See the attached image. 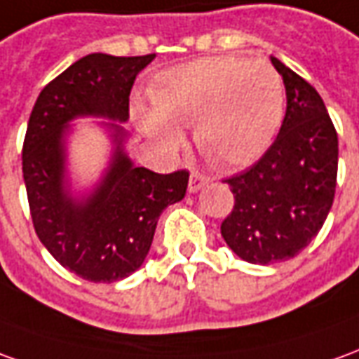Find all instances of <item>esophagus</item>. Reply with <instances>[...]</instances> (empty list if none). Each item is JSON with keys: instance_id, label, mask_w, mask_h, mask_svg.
Wrapping results in <instances>:
<instances>
[{"instance_id": "obj_1", "label": "esophagus", "mask_w": 359, "mask_h": 359, "mask_svg": "<svg viewBox=\"0 0 359 359\" xmlns=\"http://www.w3.org/2000/svg\"><path fill=\"white\" fill-rule=\"evenodd\" d=\"M208 184V177L201 172H191L189 175V193H197L201 187H205Z\"/></svg>"}]
</instances>
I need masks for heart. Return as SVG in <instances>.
Here are the masks:
<instances>
[{"mask_svg":"<svg viewBox=\"0 0 359 359\" xmlns=\"http://www.w3.org/2000/svg\"><path fill=\"white\" fill-rule=\"evenodd\" d=\"M152 108L137 121L154 143L177 149V129L193 127L199 152L218 168L245 166L273 143L284 116V85L271 63L205 57L162 73Z\"/></svg>","mask_w":359,"mask_h":359,"instance_id":"1","label":"heart"}]
</instances>
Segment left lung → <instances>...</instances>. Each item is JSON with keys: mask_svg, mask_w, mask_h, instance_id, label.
<instances>
[{"mask_svg": "<svg viewBox=\"0 0 359 359\" xmlns=\"http://www.w3.org/2000/svg\"><path fill=\"white\" fill-rule=\"evenodd\" d=\"M286 86L278 137L253 166L226 177L233 208L220 233L253 265L288 261L309 245L327 220L338 172V135L313 86L271 57Z\"/></svg>", "mask_w": 359, "mask_h": 359, "instance_id": "1", "label": "left lung"}]
</instances>
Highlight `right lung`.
<instances>
[{
  "label": "right lung",
  "instance_id": "right-lung-1",
  "mask_svg": "<svg viewBox=\"0 0 359 359\" xmlns=\"http://www.w3.org/2000/svg\"><path fill=\"white\" fill-rule=\"evenodd\" d=\"M152 60L154 53H88L42 88L30 114L22 177L32 224L53 259L85 280L110 284L133 274L151 249L162 210L187 189V170L156 174L133 166L118 123H106L116 151L93 195L73 199L65 185L67 121L77 116L127 121L135 77Z\"/></svg>",
  "mask_w": 359,
  "mask_h": 359
}]
</instances>
